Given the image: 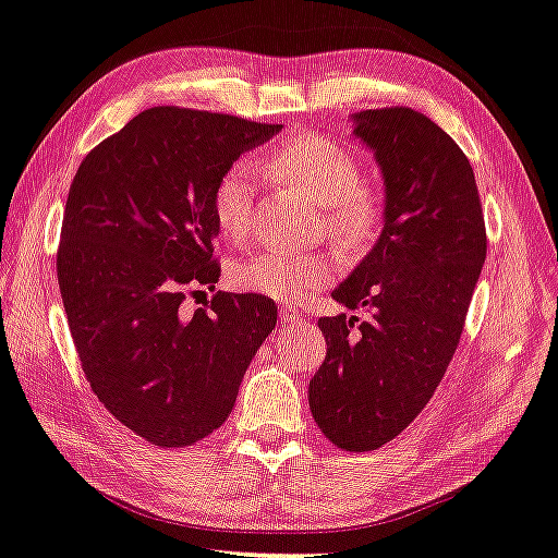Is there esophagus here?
Wrapping results in <instances>:
<instances>
[{"instance_id": "34e87169", "label": "esophagus", "mask_w": 558, "mask_h": 558, "mask_svg": "<svg viewBox=\"0 0 558 558\" xmlns=\"http://www.w3.org/2000/svg\"><path fill=\"white\" fill-rule=\"evenodd\" d=\"M279 316H281V322H284V324H299V322H302V312H299L296 306L281 304Z\"/></svg>"}]
</instances>
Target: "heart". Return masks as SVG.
Here are the masks:
<instances>
[{
	"label": "heart",
	"mask_w": 558,
	"mask_h": 558,
	"mask_svg": "<svg viewBox=\"0 0 558 558\" xmlns=\"http://www.w3.org/2000/svg\"><path fill=\"white\" fill-rule=\"evenodd\" d=\"M264 171L322 209L329 234L349 252H364L376 242L384 225V196L362 179L359 159L329 136L304 132L289 136L262 159ZM256 177L246 159L225 169L214 186V221L229 242L252 234ZM337 259L324 252L267 250L231 269L234 284L254 294L296 304L308 291L329 284Z\"/></svg>",
	"instance_id": "1"
}]
</instances>
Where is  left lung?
Wrapping results in <instances>:
<instances>
[{"label":"left lung","instance_id":"left-lung-1","mask_svg":"<svg viewBox=\"0 0 558 558\" xmlns=\"http://www.w3.org/2000/svg\"><path fill=\"white\" fill-rule=\"evenodd\" d=\"M354 136L384 177V229L331 291L372 319L324 316L327 359L308 381V409L333 447L374 451L414 422L459 347L486 259L474 169L422 111H359Z\"/></svg>","mask_w":558,"mask_h":558}]
</instances>
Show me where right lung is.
<instances>
[{
    "instance_id": "add662e5",
    "label": "right lung",
    "mask_w": 558,
    "mask_h": 558,
    "mask_svg": "<svg viewBox=\"0 0 558 558\" xmlns=\"http://www.w3.org/2000/svg\"><path fill=\"white\" fill-rule=\"evenodd\" d=\"M281 124L151 107L97 144L66 196L57 279L92 391L154 447H192L227 422L256 349L277 327L262 294L217 291L211 196Z\"/></svg>"
}]
</instances>
